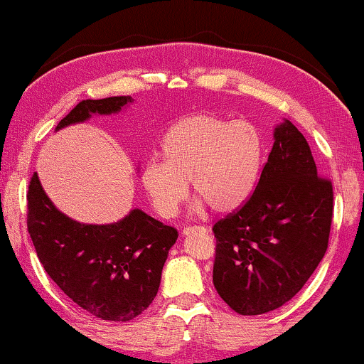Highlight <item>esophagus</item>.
<instances>
[{
    "instance_id": "34e87169",
    "label": "esophagus",
    "mask_w": 364,
    "mask_h": 364,
    "mask_svg": "<svg viewBox=\"0 0 364 364\" xmlns=\"http://www.w3.org/2000/svg\"><path fill=\"white\" fill-rule=\"evenodd\" d=\"M198 230H205V227H188V228H185L183 230V237H188V235H191V233H195V232H198Z\"/></svg>"
}]
</instances>
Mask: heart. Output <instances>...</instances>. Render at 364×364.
<instances>
[{
  "label": "heart",
  "mask_w": 364,
  "mask_h": 364,
  "mask_svg": "<svg viewBox=\"0 0 364 364\" xmlns=\"http://www.w3.org/2000/svg\"><path fill=\"white\" fill-rule=\"evenodd\" d=\"M161 154L164 163L151 161L141 171V185L159 216L178 213L190 191L188 181L215 211L230 213L255 190L264 137L248 121L196 114L168 129Z\"/></svg>",
  "instance_id": "1"
}]
</instances>
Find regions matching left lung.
I'll use <instances>...</instances> for the list:
<instances>
[{
	"mask_svg": "<svg viewBox=\"0 0 364 364\" xmlns=\"http://www.w3.org/2000/svg\"><path fill=\"white\" fill-rule=\"evenodd\" d=\"M333 185L317 176L306 137L284 119L254 195L215 223L213 284L242 316H259L291 301L328 248Z\"/></svg>",
	"mask_w": 364,
	"mask_h": 364,
	"instance_id": "left-lung-1",
	"label": "left lung"
}]
</instances>
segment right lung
<instances>
[{
    "label": "right lung",
    "instance_id": "right-lung-1",
    "mask_svg": "<svg viewBox=\"0 0 364 364\" xmlns=\"http://www.w3.org/2000/svg\"><path fill=\"white\" fill-rule=\"evenodd\" d=\"M134 102L129 95L82 100L55 131L119 114ZM28 233L50 279L68 297L104 321L126 323L154 301L161 272L178 232L139 208L114 223H80L50 200L38 174L28 190Z\"/></svg>",
    "mask_w": 364,
    "mask_h": 364
}]
</instances>
